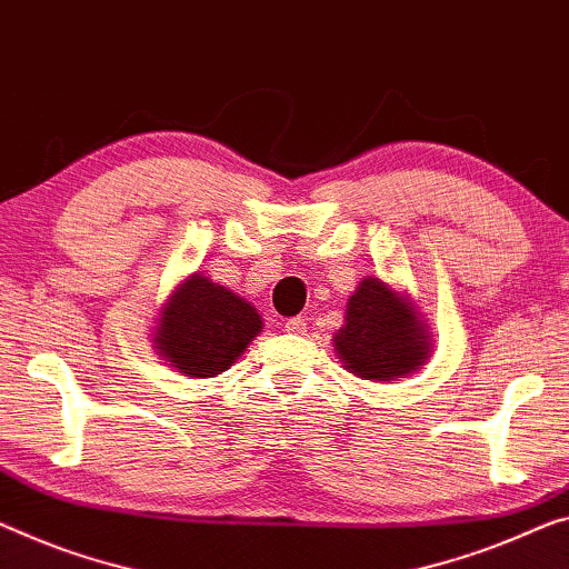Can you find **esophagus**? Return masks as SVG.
<instances>
[{
  "mask_svg": "<svg viewBox=\"0 0 569 569\" xmlns=\"http://www.w3.org/2000/svg\"><path fill=\"white\" fill-rule=\"evenodd\" d=\"M305 326H308V322H305V318H290V320L284 322V330H287V333H292V336H302L305 330H308Z\"/></svg>",
  "mask_w": 569,
  "mask_h": 569,
  "instance_id": "1",
  "label": "esophagus"
}]
</instances>
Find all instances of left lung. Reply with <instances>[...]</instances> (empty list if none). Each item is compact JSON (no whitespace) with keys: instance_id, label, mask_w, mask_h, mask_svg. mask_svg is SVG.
Returning a JSON list of instances; mask_svg holds the SVG:
<instances>
[{"instance_id":"8db88e82","label":"left lung","mask_w":569,"mask_h":569,"mask_svg":"<svg viewBox=\"0 0 569 569\" xmlns=\"http://www.w3.org/2000/svg\"><path fill=\"white\" fill-rule=\"evenodd\" d=\"M333 346L348 373L395 383L427 363L432 333L412 297L369 274L348 300L346 322L333 336Z\"/></svg>"}]
</instances>
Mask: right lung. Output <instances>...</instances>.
I'll use <instances>...</instances> for the list:
<instances>
[{"label":"right lung","instance_id":"add662e5","mask_svg":"<svg viewBox=\"0 0 569 569\" xmlns=\"http://www.w3.org/2000/svg\"><path fill=\"white\" fill-rule=\"evenodd\" d=\"M261 328V315L247 297L193 272L154 315L152 348L180 376L211 379L231 369Z\"/></svg>","mask_w":569,"mask_h":569}]
</instances>
